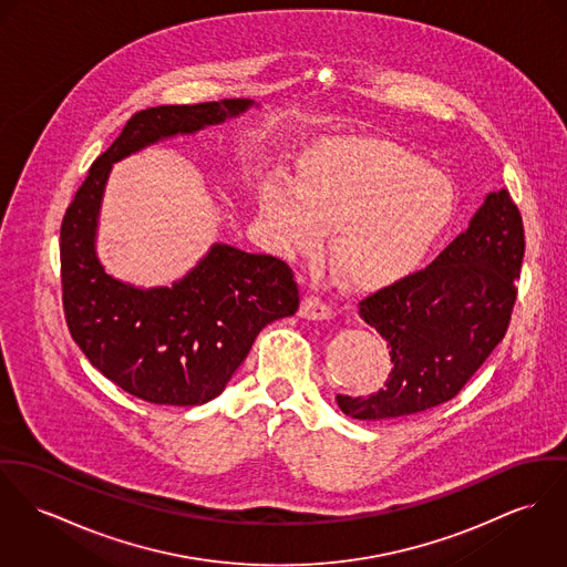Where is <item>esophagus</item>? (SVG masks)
<instances>
[{
	"label": "esophagus",
	"instance_id": "obj_1",
	"mask_svg": "<svg viewBox=\"0 0 567 567\" xmlns=\"http://www.w3.org/2000/svg\"><path fill=\"white\" fill-rule=\"evenodd\" d=\"M300 315L305 319L312 321H321V319H330L332 317V306L326 300H321L319 296H306L305 302L300 306Z\"/></svg>",
	"mask_w": 567,
	"mask_h": 567
}]
</instances>
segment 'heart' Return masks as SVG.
<instances>
[{
    "label": "heart",
    "mask_w": 567,
    "mask_h": 567,
    "mask_svg": "<svg viewBox=\"0 0 567 567\" xmlns=\"http://www.w3.org/2000/svg\"><path fill=\"white\" fill-rule=\"evenodd\" d=\"M455 216L446 176L391 140L339 135L310 146L298 183L262 185L265 230L285 255L312 252L334 228L332 265L353 285H386L432 250Z\"/></svg>",
    "instance_id": "obj_1"
}]
</instances>
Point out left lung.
Here are the masks:
<instances>
[{
  "instance_id": "8db88e82",
  "label": "left lung",
  "mask_w": 567,
  "mask_h": 567,
  "mask_svg": "<svg viewBox=\"0 0 567 567\" xmlns=\"http://www.w3.org/2000/svg\"><path fill=\"white\" fill-rule=\"evenodd\" d=\"M523 257L516 203L507 189L487 194L466 233L425 269L358 302L391 348V373L369 396L337 394L339 408L360 421H399L451 401L503 341Z\"/></svg>"
}]
</instances>
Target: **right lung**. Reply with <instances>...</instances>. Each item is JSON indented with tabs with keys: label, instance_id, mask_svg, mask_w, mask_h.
Returning <instances> with one entry per match:
<instances>
[{
	"label": "right lung",
	"instance_id": "right-lung-1",
	"mask_svg": "<svg viewBox=\"0 0 567 567\" xmlns=\"http://www.w3.org/2000/svg\"><path fill=\"white\" fill-rule=\"evenodd\" d=\"M252 101L159 105L135 112L87 171L60 228L62 305L73 341L107 380L157 405H200L224 391L257 334L300 306L291 267L216 244L173 287L135 289L94 255L96 216L114 162L176 133H196Z\"/></svg>",
	"mask_w": 567,
	"mask_h": 567
}]
</instances>
